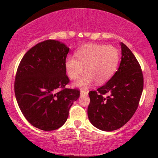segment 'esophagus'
I'll use <instances>...</instances> for the list:
<instances>
[{
  "label": "esophagus",
  "mask_w": 158,
  "mask_h": 158,
  "mask_svg": "<svg viewBox=\"0 0 158 158\" xmlns=\"http://www.w3.org/2000/svg\"><path fill=\"white\" fill-rule=\"evenodd\" d=\"M88 91L87 90H81V96H86L88 95Z\"/></svg>",
  "instance_id": "34e87169"
}]
</instances>
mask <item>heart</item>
Instances as JSON below:
<instances>
[{"label": "heart", "mask_w": 158, "mask_h": 158, "mask_svg": "<svg viewBox=\"0 0 158 158\" xmlns=\"http://www.w3.org/2000/svg\"><path fill=\"white\" fill-rule=\"evenodd\" d=\"M75 57L68 56L64 60V67L68 77L75 80L83 72L85 73L75 82L74 85L86 88L96 81L103 84L111 79L117 68L119 54L112 46L87 44L77 49Z\"/></svg>", "instance_id": "obj_1"}]
</instances>
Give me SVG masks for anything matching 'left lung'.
<instances>
[{"instance_id": "obj_1", "label": "left lung", "mask_w": 158, "mask_h": 158, "mask_svg": "<svg viewBox=\"0 0 158 158\" xmlns=\"http://www.w3.org/2000/svg\"><path fill=\"white\" fill-rule=\"evenodd\" d=\"M122 60L111 79L97 90L88 93V116L95 127L111 131L129 122L137 110L143 90V75L131 51L121 43ZM109 94L108 96H104Z\"/></svg>"}]
</instances>
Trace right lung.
Wrapping results in <instances>:
<instances>
[{
	"instance_id": "1",
	"label": "right lung",
	"mask_w": 158,
	"mask_h": 158,
	"mask_svg": "<svg viewBox=\"0 0 158 158\" xmlns=\"http://www.w3.org/2000/svg\"><path fill=\"white\" fill-rule=\"evenodd\" d=\"M69 47L59 41L39 43L21 60L14 83L15 96L23 115L44 131L61 127L69 110L80 96L77 89L64 88L69 83L64 60ZM58 88H62L60 92Z\"/></svg>"
}]
</instances>
